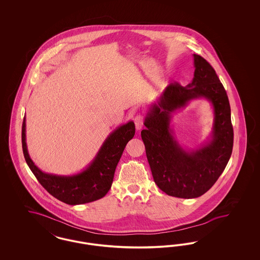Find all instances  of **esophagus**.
Wrapping results in <instances>:
<instances>
[{"mask_svg": "<svg viewBox=\"0 0 260 260\" xmlns=\"http://www.w3.org/2000/svg\"><path fill=\"white\" fill-rule=\"evenodd\" d=\"M143 122H144V118L142 115H136L135 118V124L137 131H140L143 126Z\"/></svg>", "mask_w": 260, "mask_h": 260, "instance_id": "34e87169", "label": "esophagus"}]
</instances>
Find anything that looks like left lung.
<instances>
[{
    "label": "left lung",
    "mask_w": 260,
    "mask_h": 260,
    "mask_svg": "<svg viewBox=\"0 0 260 260\" xmlns=\"http://www.w3.org/2000/svg\"><path fill=\"white\" fill-rule=\"evenodd\" d=\"M194 56V78L186 87L171 83L146 114L141 138L155 183L169 196L198 198L209 191L229 161L234 133L226 90L209 62ZM207 99L214 109L209 140L190 150L184 149L170 128L171 114L194 99Z\"/></svg>",
    "instance_id": "1"
}]
</instances>
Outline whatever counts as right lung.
<instances>
[{
    "mask_svg": "<svg viewBox=\"0 0 260 260\" xmlns=\"http://www.w3.org/2000/svg\"><path fill=\"white\" fill-rule=\"evenodd\" d=\"M25 122L24 116L21 137L28 167L51 196L71 206L90 203L107 194L124 147L136 134V125L133 121L118 126L107 136L94 159L84 171L73 175H57L42 172L31 160L26 144Z\"/></svg>",
    "mask_w": 260,
    "mask_h": 260,
    "instance_id": "add662e5",
    "label": "right lung"
}]
</instances>
